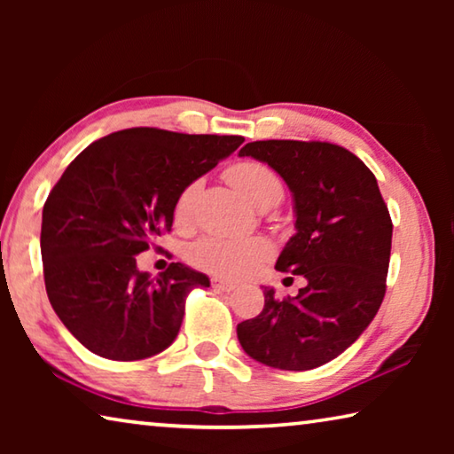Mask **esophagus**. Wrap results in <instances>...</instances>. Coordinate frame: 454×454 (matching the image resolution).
Wrapping results in <instances>:
<instances>
[{
  "instance_id": "obj_1",
  "label": "esophagus",
  "mask_w": 454,
  "mask_h": 454,
  "mask_svg": "<svg viewBox=\"0 0 454 454\" xmlns=\"http://www.w3.org/2000/svg\"><path fill=\"white\" fill-rule=\"evenodd\" d=\"M212 288L222 290V292H232L236 288V284L228 282V280H222V278H212Z\"/></svg>"
}]
</instances>
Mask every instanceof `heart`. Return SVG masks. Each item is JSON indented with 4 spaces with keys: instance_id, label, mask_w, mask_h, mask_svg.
I'll list each match as a JSON object with an SVG mask.
<instances>
[{
    "instance_id": "obj_1",
    "label": "heart",
    "mask_w": 454,
    "mask_h": 454,
    "mask_svg": "<svg viewBox=\"0 0 454 454\" xmlns=\"http://www.w3.org/2000/svg\"><path fill=\"white\" fill-rule=\"evenodd\" d=\"M228 180L256 208H270L282 198V182L270 168L260 162H238L228 170ZM198 194V182L184 188L176 202V218L186 220ZM268 244L258 238L208 236L196 242L190 250V260L202 270L222 278H244L256 270L268 256Z\"/></svg>"
}]
</instances>
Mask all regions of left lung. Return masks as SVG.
Returning a JSON list of instances; mask_svg holds the SVG:
<instances>
[{"mask_svg":"<svg viewBox=\"0 0 454 454\" xmlns=\"http://www.w3.org/2000/svg\"><path fill=\"white\" fill-rule=\"evenodd\" d=\"M238 156L272 168L294 202V228L276 270L304 276L294 298L264 288V309L238 325L244 352L280 371H310L342 355L379 312L393 222L374 174L328 142L262 140Z\"/></svg>","mask_w":454,"mask_h":454,"instance_id":"8db88e82","label":"left lung"}]
</instances>
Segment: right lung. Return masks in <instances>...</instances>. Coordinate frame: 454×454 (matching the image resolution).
I'll list each match as a JSON object with an SVG mask.
<instances>
[{
  "mask_svg": "<svg viewBox=\"0 0 454 454\" xmlns=\"http://www.w3.org/2000/svg\"><path fill=\"white\" fill-rule=\"evenodd\" d=\"M242 142L129 128L66 168L43 204V278L51 309L88 350L128 363L174 342L188 292L210 286L208 276L172 262L150 278L136 256L172 228L180 192Z\"/></svg>",
  "mask_w": 454,
  "mask_h": 454,
  "instance_id": "right-lung-1",
  "label": "right lung"
}]
</instances>
